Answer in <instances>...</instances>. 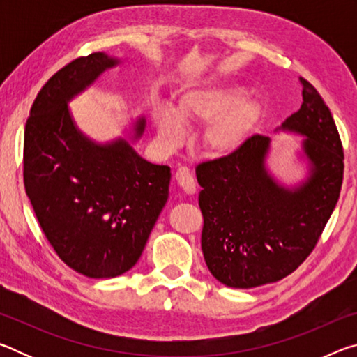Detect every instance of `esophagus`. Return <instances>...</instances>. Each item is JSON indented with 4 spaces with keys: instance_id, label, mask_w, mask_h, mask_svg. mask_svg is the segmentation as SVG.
I'll list each match as a JSON object with an SVG mask.
<instances>
[{
    "instance_id": "1",
    "label": "esophagus",
    "mask_w": 357,
    "mask_h": 357,
    "mask_svg": "<svg viewBox=\"0 0 357 357\" xmlns=\"http://www.w3.org/2000/svg\"><path fill=\"white\" fill-rule=\"evenodd\" d=\"M174 178H176L178 184L181 185V189H183L185 193H195L197 190V184H195V179H193L190 170L187 167H179L176 174H174Z\"/></svg>"
}]
</instances>
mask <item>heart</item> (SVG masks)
Here are the masks:
<instances>
[{"mask_svg":"<svg viewBox=\"0 0 357 357\" xmlns=\"http://www.w3.org/2000/svg\"><path fill=\"white\" fill-rule=\"evenodd\" d=\"M243 86L233 83L204 84L187 89L178 98L174 110L162 107L154 113L157 137L165 148L183 143L185 123H204L200 142L204 153L227 157L236 153L263 114V105L252 96H243Z\"/></svg>","mask_w":357,"mask_h":357,"instance_id":"obj_1","label":"heart"}]
</instances>
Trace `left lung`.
<instances>
[{"mask_svg": "<svg viewBox=\"0 0 357 357\" xmlns=\"http://www.w3.org/2000/svg\"><path fill=\"white\" fill-rule=\"evenodd\" d=\"M302 105L275 132L302 137L294 151L305 176L287 183L271 170V138L253 135L236 153L197 167L202 250L231 288H255L291 274L310 255L334 211L343 149L321 96L301 78Z\"/></svg>", "mask_w": 357, "mask_h": 357, "instance_id": "1", "label": "left lung"}]
</instances>
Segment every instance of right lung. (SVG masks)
<instances>
[{
    "mask_svg": "<svg viewBox=\"0 0 357 357\" xmlns=\"http://www.w3.org/2000/svg\"><path fill=\"white\" fill-rule=\"evenodd\" d=\"M121 59L104 52L58 70L31 107L25 128L23 179L36 217L58 257L91 279L128 273L168 200L170 167L137 153L146 121L124 137L96 142L78 129L69 102Z\"/></svg>",
    "mask_w": 357,
    "mask_h": 357,
    "instance_id": "1",
    "label": "right lung"
}]
</instances>
